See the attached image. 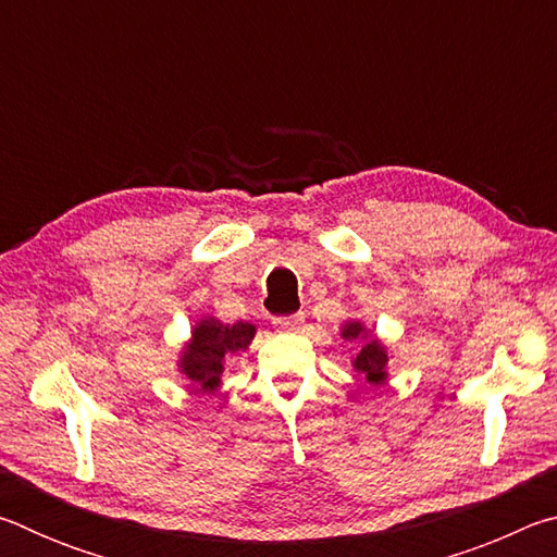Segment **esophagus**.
<instances>
[{
  "label": "esophagus",
  "instance_id": "obj_1",
  "mask_svg": "<svg viewBox=\"0 0 557 557\" xmlns=\"http://www.w3.org/2000/svg\"><path fill=\"white\" fill-rule=\"evenodd\" d=\"M301 322H305V314H289V317H277L272 324H275L277 332L292 334V332H297V329L301 326Z\"/></svg>",
  "mask_w": 557,
  "mask_h": 557
}]
</instances>
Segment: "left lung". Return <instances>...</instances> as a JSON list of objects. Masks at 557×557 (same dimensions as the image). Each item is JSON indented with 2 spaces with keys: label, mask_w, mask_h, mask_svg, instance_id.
Wrapping results in <instances>:
<instances>
[{
  "label": "left lung",
  "mask_w": 557,
  "mask_h": 557,
  "mask_svg": "<svg viewBox=\"0 0 557 557\" xmlns=\"http://www.w3.org/2000/svg\"><path fill=\"white\" fill-rule=\"evenodd\" d=\"M342 338L358 344V354L351 356V366L356 373L363 375L366 383L379 388L388 381V361L393 358V351L391 346L381 342V336L366 329L361 319H346L342 324Z\"/></svg>",
  "instance_id": "left-lung-1"
}]
</instances>
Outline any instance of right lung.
I'll use <instances>...</instances> for the list:
<instances>
[{
  "instance_id": "add662e5",
  "label": "right lung",
  "mask_w": 557,
  "mask_h": 557,
  "mask_svg": "<svg viewBox=\"0 0 557 557\" xmlns=\"http://www.w3.org/2000/svg\"><path fill=\"white\" fill-rule=\"evenodd\" d=\"M256 324H223L215 317H201L191 326V336L178 348L176 373L196 395H213L223 385L225 361L248 351L256 338Z\"/></svg>"
}]
</instances>
